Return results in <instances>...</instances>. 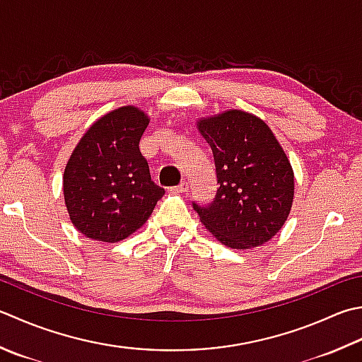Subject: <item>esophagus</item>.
I'll return each mask as SVG.
<instances>
[{
  "instance_id": "1",
  "label": "esophagus",
  "mask_w": 362,
  "mask_h": 362,
  "mask_svg": "<svg viewBox=\"0 0 362 362\" xmlns=\"http://www.w3.org/2000/svg\"><path fill=\"white\" fill-rule=\"evenodd\" d=\"M188 183L187 182H182L180 183V185L179 187H175L173 191H174V193H187V191H188Z\"/></svg>"
}]
</instances>
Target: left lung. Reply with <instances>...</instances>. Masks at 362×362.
Listing matches in <instances>:
<instances>
[{
    "instance_id": "8db88e82",
    "label": "left lung",
    "mask_w": 362,
    "mask_h": 362,
    "mask_svg": "<svg viewBox=\"0 0 362 362\" xmlns=\"http://www.w3.org/2000/svg\"><path fill=\"white\" fill-rule=\"evenodd\" d=\"M196 127L214 152L219 188L207 207L193 204L218 242L251 250L281 230L292 210L295 175L264 120L242 110L201 117Z\"/></svg>"
}]
</instances>
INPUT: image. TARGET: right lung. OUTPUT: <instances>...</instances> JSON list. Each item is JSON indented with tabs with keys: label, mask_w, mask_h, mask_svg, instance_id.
<instances>
[{
	"label": "right lung",
	"mask_w": 362,
	"mask_h": 362,
	"mask_svg": "<svg viewBox=\"0 0 362 362\" xmlns=\"http://www.w3.org/2000/svg\"><path fill=\"white\" fill-rule=\"evenodd\" d=\"M151 117L133 105L106 112L78 141L64 169L69 218L86 238L125 240L152 215L165 189L151 179L139 141Z\"/></svg>",
	"instance_id": "add662e5"
}]
</instances>
